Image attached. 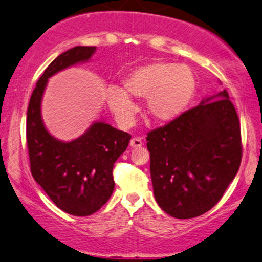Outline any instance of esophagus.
<instances>
[{
    "instance_id": "obj_1",
    "label": "esophagus",
    "mask_w": 262,
    "mask_h": 262,
    "mask_svg": "<svg viewBox=\"0 0 262 262\" xmlns=\"http://www.w3.org/2000/svg\"><path fill=\"white\" fill-rule=\"evenodd\" d=\"M130 146L134 148L141 147L142 146V139L141 138H133L130 140Z\"/></svg>"
}]
</instances>
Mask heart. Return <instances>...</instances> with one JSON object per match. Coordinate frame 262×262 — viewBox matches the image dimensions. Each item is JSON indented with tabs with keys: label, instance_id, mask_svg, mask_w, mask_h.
<instances>
[{
	"label": "heart",
	"instance_id": "obj_1",
	"mask_svg": "<svg viewBox=\"0 0 262 262\" xmlns=\"http://www.w3.org/2000/svg\"><path fill=\"white\" fill-rule=\"evenodd\" d=\"M122 89L110 87L106 102L122 127L133 124L137 106L129 97L146 98V110L158 122L178 118L191 104L197 82L193 71L185 65L151 62L129 71Z\"/></svg>",
	"mask_w": 262,
	"mask_h": 262
}]
</instances>
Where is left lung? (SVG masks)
<instances>
[{
    "label": "left lung",
    "mask_w": 262,
    "mask_h": 262,
    "mask_svg": "<svg viewBox=\"0 0 262 262\" xmlns=\"http://www.w3.org/2000/svg\"><path fill=\"white\" fill-rule=\"evenodd\" d=\"M146 141L155 198L177 219L210 210L239 169L241 124L226 91L151 130Z\"/></svg>",
    "instance_id": "left-lung-1"
}]
</instances>
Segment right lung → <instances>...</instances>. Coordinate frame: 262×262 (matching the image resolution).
Instances as JSON below:
<instances>
[{"label": "right lung", "instance_id": "right-lung-1", "mask_svg": "<svg viewBox=\"0 0 262 262\" xmlns=\"http://www.w3.org/2000/svg\"><path fill=\"white\" fill-rule=\"evenodd\" d=\"M95 49L77 46L55 58L36 83L26 117L32 177L58 208L75 216L92 215L111 197L115 188L114 164L132 137L105 122H95L79 138L60 141L43 124L41 101L49 77L89 60Z\"/></svg>", "mask_w": 262, "mask_h": 262}]
</instances>
